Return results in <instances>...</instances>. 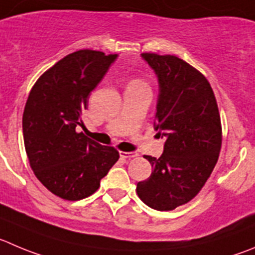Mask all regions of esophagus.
Here are the masks:
<instances>
[{
    "mask_svg": "<svg viewBox=\"0 0 255 255\" xmlns=\"http://www.w3.org/2000/svg\"><path fill=\"white\" fill-rule=\"evenodd\" d=\"M120 154L122 158H128V160H130V158H133V157L138 156L137 152H125V151H121Z\"/></svg>",
    "mask_w": 255,
    "mask_h": 255,
    "instance_id": "1",
    "label": "esophagus"
}]
</instances>
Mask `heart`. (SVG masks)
I'll list each match as a JSON object with an SVG mask.
<instances>
[{
    "label": "heart",
    "mask_w": 255,
    "mask_h": 255,
    "mask_svg": "<svg viewBox=\"0 0 255 255\" xmlns=\"http://www.w3.org/2000/svg\"><path fill=\"white\" fill-rule=\"evenodd\" d=\"M135 82H137V83H141V82H138V80H135ZM142 84H143V83H142Z\"/></svg>",
    "instance_id": "1"
}]
</instances>
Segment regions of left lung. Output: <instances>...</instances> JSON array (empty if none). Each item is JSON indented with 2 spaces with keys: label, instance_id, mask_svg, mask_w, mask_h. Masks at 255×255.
<instances>
[{
  "label": "left lung",
  "instance_id": "obj_1",
  "mask_svg": "<svg viewBox=\"0 0 255 255\" xmlns=\"http://www.w3.org/2000/svg\"><path fill=\"white\" fill-rule=\"evenodd\" d=\"M142 58L158 78L154 128L166 141L160 158L144 156L153 172L135 191L147 206L168 211L191 201L210 177L223 139L220 114L197 69L175 55L143 52Z\"/></svg>",
  "mask_w": 255,
  "mask_h": 255
}]
</instances>
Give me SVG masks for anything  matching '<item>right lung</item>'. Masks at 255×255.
Segmentation results:
<instances>
[{
	"label": "right lung",
	"instance_id": "add662e5",
	"mask_svg": "<svg viewBox=\"0 0 255 255\" xmlns=\"http://www.w3.org/2000/svg\"><path fill=\"white\" fill-rule=\"evenodd\" d=\"M116 58L89 49L71 52L47 69L28 94L22 116L28 162L37 180L64 200L94 194L120 158L114 147L75 130L83 125L90 92Z\"/></svg>",
	"mask_w": 255,
	"mask_h": 255
}]
</instances>
